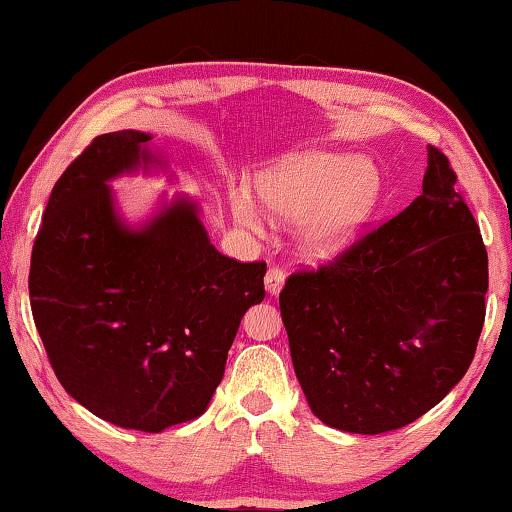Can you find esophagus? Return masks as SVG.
Masks as SVG:
<instances>
[{
    "instance_id": "obj_1",
    "label": "esophagus",
    "mask_w": 512,
    "mask_h": 512,
    "mask_svg": "<svg viewBox=\"0 0 512 512\" xmlns=\"http://www.w3.org/2000/svg\"><path fill=\"white\" fill-rule=\"evenodd\" d=\"M284 277H287V275H284V271H282L280 266H271V268H268L264 282H266V289L271 291L273 296H277V293L282 291V287H284Z\"/></svg>"
}]
</instances>
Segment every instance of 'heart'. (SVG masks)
I'll return each instance as SVG.
<instances>
[{"label":"heart","instance_id":"1","mask_svg":"<svg viewBox=\"0 0 512 512\" xmlns=\"http://www.w3.org/2000/svg\"><path fill=\"white\" fill-rule=\"evenodd\" d=\"M259 196L280 216L300 217V235L311 253L332 255L350 246L379 198V176L368 160L350 153H300L273 164L257 178ZM239 221L253 225L259 207L235 196Z\"/></svg>","mask_w":512,"mask_h":512}]
</instances>
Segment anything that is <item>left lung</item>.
<instances>
[{"label":"left lung","instance_id":"left-lung-1","mask_svg":"<svg viewBox=\"0 0 512 512\" xmlns=\"http://www.w3.org/2000/svg\"><path fill=\"white\" fill-rule=\"evenodd\" d=\"M488 253L447 155L429 144L422 196L280 293L291 361L316 418L402 429L463 379L485 320Z\"/></svg>","mask_w":512,"mask_h":512}]
</instances>
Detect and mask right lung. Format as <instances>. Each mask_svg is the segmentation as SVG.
<instances>
[{
	"mask_svg": "<svg viewBox=\"0 0 512 512\" xmlns=\"http://www.w3.org/2000/svg\"><path fill=\"white\" fill-rule=\"evenodd\" d=\"M151 135L94 137L51 189L33 241L29 298L51 368L97 418L158 433L194 420L221 384L264 262L216 250L180 198L142 230L112 207L110 178L155 162Z\"/></svg>",
	"mask_w": 512,
	"mask_h": 512,
	"instance_id": "right-lung-1",
	"label": "right lung"
}]
</instances>
